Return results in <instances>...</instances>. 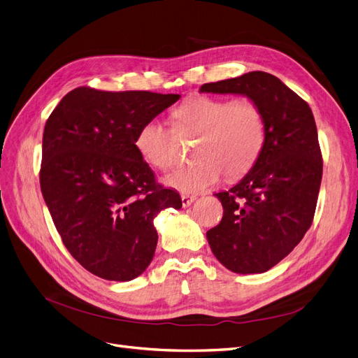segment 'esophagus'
I'll use <instances>...</instances> for the list:
<instances>
[{"instance_id":"34e87169","label":"esophagus","mask_w":358,"mask_h":358,"mask_svg":"<svg viewBox=\"0 0 358 358\" xmlns=\"http://www.w3.org/2000/svg\"><path fill=\"white\" fill-rule=\"evenodd\" d=\"M194 201H196V196H192V194H181V203H182L184 208L190 206Z\"/></svg>"}]
</instances>
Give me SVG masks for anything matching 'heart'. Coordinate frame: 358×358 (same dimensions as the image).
Wrapping results in <instances>:
<instances>
[{
	"mask_svg": "<svg viewBox=\"0 0 358 358\" xmlns=\"http://www.w3.org/2000/svg\"><path fill=\"white\" fill-rule=\"evenodd\" d=\"M180 129L199 134L194 156L199 162L172 169L166 186L182 194H194L215 186L222 172L234 180L252 168L266 143V121L250 100L194 96L174 110ZM134 148L149 165L165 169L172 162V132L150 117L134 137Z\"/></svg>",
	"mask_w": 358,
	"mask_h": 358,
	"instance_id": "obj_1",
	"label": "heart"
}]
</instances>
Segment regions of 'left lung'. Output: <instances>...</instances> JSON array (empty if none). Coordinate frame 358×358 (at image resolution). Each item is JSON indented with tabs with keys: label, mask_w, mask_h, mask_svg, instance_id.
<instances>
[{
	"label": "left lung",
	"mask_w": 358,
	"mask_h": 358,
	"mask_svg": "<svg viewBox=\"0 0 358 358\" xmlns=\"http://www.w3.org/2000/svg\"><path fill=\"white\" fill-rule=\"evenodd\" d=\"M199 91L246 96L266 121L257 164L229 192L215 193L222 220L206 233L224 267L266 273L292 252L314 218L323 159L313 112L279 78L261 71L203 84Z\"/></svg>",
	"instance_id": "obj_1"
}]
</instances>
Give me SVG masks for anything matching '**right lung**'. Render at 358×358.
<instances>
[{
  "label": "right lung",
  "mask_w": 358,
  "mask_h": 358,
  "mask_svg": "<svg viewBox=\"0 0 358 358\" xmlns=\"http://www.w3.org/2000/svg\"><path fill=\"white\" fill-rule=\"evenodd\" d=\"M180 94L99 91L66 94L44 128L39 184L71 255L106 280L129 282L153 259L155 217L181 208L134 148L138 127Z\"/></svg>",
  "instance_id": "right-lung-1"
}]
</instances>
